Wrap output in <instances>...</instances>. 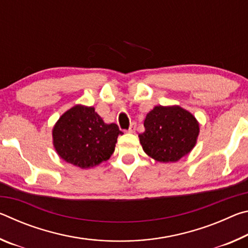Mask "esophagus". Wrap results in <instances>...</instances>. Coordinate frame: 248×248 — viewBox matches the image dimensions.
<instances>
[{
  "label": "esophagus",
  "instance_id": "esophagus-1",
  "mask_svg": "<svg viewBox=\"0 0 248 248\" xmlns=\"http://www.w3.org/2000/svg\"><path fill=\"white\" fill-rule=\"evenodd\" d=\"M134 131H136V124L132 123V124H131V125H130L129 129H128V132L132 133V132H134Z\"/></svg>",
  "mask_w": 248,
  "mask_h": 248
}]
</instances>
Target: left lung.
I'll return each instance as SVG.
<instances>
[{
  "label": "left lung",
  "instance_id": "1",
  "mask_svg": "<svg viewBox=\"0 0 248 248\" xmlns=\"http://www.w3.org/2000/svg\"><path fill=\"white\" fill-rule=\"evenodd\" d=\"M139 134L144 152L157 162H177L194 149L199 134L195 116L180 106H155Z\"/></svg>",
  "mask_w": 248,
  "mask_h": 248
}]
</instances>
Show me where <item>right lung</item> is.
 <instances>
[{
	"instance_id": "obj_1",
	"label": "right lung",
	"mask_w": 248,
	"mask_h": 248,
	"mask_svg": "<svg viewBox=\"0 0 248 248\" xmlns=\"http://www.w3.org/2000/svg\"><path fill=\"white\" fill-rule=\"evenodd\" d=\"M123 134L116 124H105L94 107L75 105L62 115L52 129L59 156L86 170L111 156L117 138Z\"/></svg>"
}]
</instances>
